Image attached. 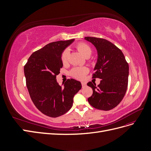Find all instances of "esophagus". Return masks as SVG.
<instances>
[{
    "label": "esophagus",
    "instance_id": "1",
    "mask_svg": "<svg viewBox=\"0 0 151 151\" xmlns=\"http://www.w3.org/2000/svg\"><path fill=\"white\" fill-rule=\"evenodd\" d=\"M81 84H82V86H83V88H85L86 86V83L85 82H81Z\"/></svg>",
    "mask_w": 151,
    "mask_h": 151
}]
</instances>
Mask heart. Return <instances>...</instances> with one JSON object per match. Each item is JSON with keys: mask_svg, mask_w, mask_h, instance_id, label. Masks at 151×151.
Returning a JSON list of instances; mask_svg holds the SVG:
<instances>
[{"mask_svg": "<svg viewBox=\"0 0 151 151\" xmlns=\"http://www.w3.org/2000/svg\"><path fill=\"white\" fill-rule=\"evenodd\" d=\"M77 49L84 56L88 57L90 56V55L92 53V49L88 44L84 42H81L76 45ZM69 50L65 49L63 51L61 54V60L62 62L65 64L68 60L69 57ZM89 72V69L86 67H76L73 68L70 70V74L71 76L77 79H83L86 74H87Z\"/></svg>", "mask_w": 151, "mask_h": 151, "instance_id": "heart-1", "label": "heart"}]
</instances>
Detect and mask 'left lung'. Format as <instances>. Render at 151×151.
Masks as SVG:
<instances>
[{
  "label": "left lung",
  "mask_w": 151,
  "mask_h": 151,
  "mask_svg": "<svg viewBox=\"0 0 151 151\" xmlns=\"http://www.w3.org/2000/svg\"><path fill=\"white\" fill-rule=\"evenodd\" d=\"M98 51V61L93 78L101 79L98 86L87 84L93 91L88 100L93 107L104 111L115 108L126 93L129 80V63L121 50L109 41L96 37H85Z\"/></svg>",
  "instance_id": "1"
}]
</instances>
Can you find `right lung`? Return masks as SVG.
<instances>
[{
    "mask_svg": "<svg viewBox=\"0 0 151 151\" xmlns=\"http://www.w3.org/2000/svg\"><path fill=\"white\" fill-rule=\"evenodd\" d=\"M74 39L58 41L31 54L24 67L27 88L32 101L44 115L56 118L67 113L73 105V98L81 89L79 81L67 79L63 87L56 77L63 67L61 54Z\"/></svg>",
    "mask_w": 151,
    "mask_h": 151,
    "instance_id": "obj_1",
    "label": "right lung"
}]
</instances>
